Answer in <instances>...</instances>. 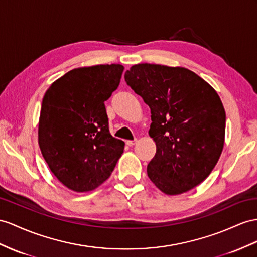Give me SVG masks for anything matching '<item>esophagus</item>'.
I'll list each match as a JSON object with an SVG mask.
<instances>
[{
	"label": "esophagus",
	"instance_id": "esophagus-1",
	"mask_svg": "<svg viewBox=\"0 0 257 257\" xmlns=\"http://www.w3.org/2000/svg\"><path fill=\"white\" fill-rule=\"evenodd\" d=\"M136 142H137V140H128V141L126 142V144H127L128 147H133V146H135Z\"/></svg>",
	"mask_w": 257,
	"mask_h": 257
}]
</instances>
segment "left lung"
<instances>
[{
	"label": "left lung",
	"mask_w": 257,
	"mask_h": 257,
	"mask_svg": "<svg viewBox=\"0 0 257 257\" xmlns=\"http://www.w3.org/2000/svg\"><path fill=\"white\" fill-rule=\"evenodd\" d=\"M124 80L151 108L149 135L156 144L148 176L162 192L177 195L205 180L225 142L226 113L213 87L183 67L134 65Z\"/></svg>",
	"instance_id": "1"
}]
</instances>
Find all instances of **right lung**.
<instances>
[{
	"label": "right lung",
	"instance_id": "add662e5",
	"mask_svg": "<svg viewBox=\"0 0 257 257\" xmlns=\"http://www.w3.org/2000/svg\"><path fill=\"white\" fill-rule=\"evenodd\" d=\"M123 66L75 68L45 92L38 140L51 172L76 192L92 191L106 180L124 142L109 134L104 102L120 82Z\"/></svg>",
	"mask_w": 257,
	"mask_h": 257
}]
</instances>
